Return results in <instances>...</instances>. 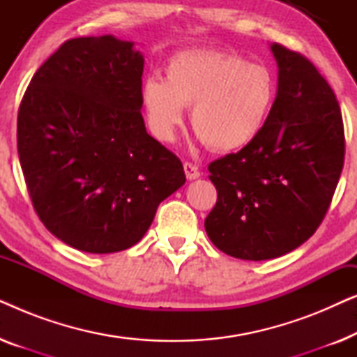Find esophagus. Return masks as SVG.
Wrapping results in <instances>:
<instances>
[{
	"mask_svg": "<svg viewBox=\"0 0 357 357\" xmlns=\"http://www.w3.org/2000/svg\"><path fill=\"white\" fill-rule=\"evenodd\" d=\"M183 170H185V175H187L188 180H197V178H199V175H202V174H199L197 165H193L192 162H185Z\"/></svg>",
	"mask_w": 357,
	"mask_h": 357,
	"instance_id": "1",
	"label": "esophagus"
}]
</instances>
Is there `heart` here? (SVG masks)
I'll return each instance as SVG.
<instances>
[{"label":"heart","instance_id":"obj_1","mask_svg":"<svg viewBox=\"0 0 357 357\" xmlns=\"http://www.w3.org/2000/svg\"><path fill=\"white\" fill-rule=\"evenodd\" d=\"M276 92V77L265 65L229 52L185 50L170 56L165 79H144L141 105L155 139L172 143L187 107L193 131L209 148L234 153L261 135Z\"/></svg>","mask_w":357,"mask_h":357}]
</instances>
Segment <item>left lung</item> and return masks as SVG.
<instances>
[{"mask_svg": "<svg viewBox=\"0 0 357 357\" xmlns=\"http://www.w3.org/2000/svg\"><path fill=\"white\" fill-rule=\"evenodd\" d=\"M278 92L261 135L209 164L218 202L204 219L219 250L270 260L302 245L324 221L344 162L335 92L317 68L280 43Z\"/></svg>", "mask_w": 357, "mask_h": 357, "instance_id": "8db88e82", "label": "left lung"}]
</instances>
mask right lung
Returning <instances> with one entry per match:
<instances>
[{
	"instance_id": "add662e5",
	"label": "right lung",
	"mask_w": 357,
	"mask_h": 357,
	"mask_svg": "<svg viewBox=\"0 0 357 357\" xmlns=\"http://www.w3.org/2000/svg\"><path fill=\"white\" fill-rule=\"evenodd\" d=\"M143 68L135 42L73 38L38 68L19 107V160L33 208L81 252L133 247L159 203L185 183L180 159L146 131Z\"/></svg>"
}]
</instances>
